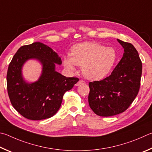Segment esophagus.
Listing matches in <instances>:
<instances>
[{"label": "esophagus", "instance_id": "esophagus-1", "mask_svg": "<svg viewBox=\"0 0 152 152\" xmlns=\"http://www.w3.org/2000/svg\"><path fill=\"white\" fill-rule=\"evenodd\" d=\"M85 83V81L83 80H79L77 83L75 84L76 86H81V85H83Z\"/></svg>", "mask_w": 152, "mask_h": 152}]
</instances>
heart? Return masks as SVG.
<instances>
[{"mask_svg":"<svg viewBox=\"0 0 152 152\" xmlns=\"http://www.w3.org/2000/svg\"><path fill=\"white\" fill-rule=\"evenodd\" d=\"M118 59V54L113 47H106L97 42H86L72 47L71 57L64 58L63 63L69 71L75 66H81L86 77L92 80L104 78L110 73Z\"/></svg>","mask_w":152,"mask_h":152,"instance_id":"heart-1","label":"heart"}]
</instances>
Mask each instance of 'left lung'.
I'll return each instance as SVG.
<instances>
[{"label": "left lung", "instance_id": "1", "mask_svg": "<svg viewBox=\"0 0 152 152\" xmlns=\"http://www.w3.org/2000/svg\"><path fill=\"white\" fill-rule=\"evenodd\" d=\"M124 49L121 59L110 76L90 82L89 107L97 115L113 116L126 111L137 95L142 63L132 44L118 39Z\"/></svg>", "mask_w": 152, "mask_h": 152}]
</instances>
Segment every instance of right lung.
Returning a JSON list of instances; mask_svg holds the SVG:
<instances>
[{
  "label": "right lung",
  "mask_w": 152,
  "mask_h": 152,
  "mask_svg": "<svg viewBox=\"0 0 152 152\" xmlns=\"http://www.w3.org/2000/svg\"><path fill=\"white\" fill-rule=\"evenodd\" d=\"M31 59L38 60L42 72L38 80L29 83L22 76V66ZM60 57L51 48L35 42L20 47L8 68L7 91L11 104L24 118L31 120L50 118L57 112L63 95L79 81L66 77L55 70L61 65Z\"/></svg>",
  "instance_id": "obj_1"
}]
</instances>
